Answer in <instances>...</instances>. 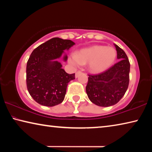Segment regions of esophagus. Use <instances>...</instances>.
Listing matches in <instances>:
<instances>
[{
    "instance_id": "obj_1",
    "label": "esophagus",
    "mask_w": 152,
    "mask_h": 152,
    "mask_svg": "<svg viewBox=\"0 0 152 152\" xmlns=\"http://www.w3.org/2000/svg\"><path fill=\"white\" fill-rule=\"evenodd\" d=\"M81 73V71H78V72H76V78H77V77H78V75H79V74H80Z\"/></svg>"
}]
</instances>
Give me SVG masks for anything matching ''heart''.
<instances>
[{
    "mask_svg": "<svg viewBox=\"0 0 152 152\" xmlns=\"http://www.w3.org/2000/svg\"><path fill=\"white\" fill-rule=\"evenodd\" d=\"M116 58L117 51L114 48L93 45L82 49L76 53H72L68 61L75 66L87 65L91 72L99 73L111 66Z\"/></svg>",
    "mask_w": 152,
    "mask_h": 152,
    "instance_id": "obj_1",
    "label": "heart"
}]
</instances>
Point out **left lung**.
I'll list each match as a JSON object with an SVG mask.
<instances>
[{
    "label": "left lung",
    "mask_w": 152,
    "mask_h": 152,
    "mask_svg": "<svg viewBox=\"0 0 152 152\" xmlns=\"http://www.w3.org/2000/svg\"><path fill=\"white\" fill-rule=\"evenodd\" d=\"M119 61L102 72L88 74L86 91L88 99L100 107L117 104L127 91L129 82L130 63L121 48L115 44Z\"/></svg>",
    "instance_id": "8db88e82"
}]
</instances>
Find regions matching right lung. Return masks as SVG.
Instances as JSON below:
<instances>
[{
	"label": "right lung",
	"mask_w": 152,
	"mask_h": 152,
	"mask_svg": "<svg viewBox=\"0 0 152 152\" xmlns=\"http://www.w3.org/2000/svg\"><path fill=\"white\" fill-rule=\"evenodd\" d=\"M74 44L71 40L54 37L32 51L27 63L26 82L29 93L37 103L53 107L64 101L68 82L75 79V74L66 73L56 59ZM67 59L64 55V60Z\"/></svg>",
	"instance_id": "obj_1"
}]
</instances>
